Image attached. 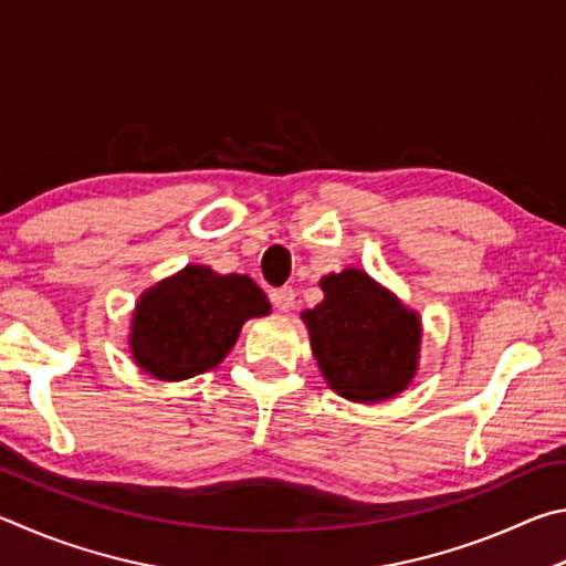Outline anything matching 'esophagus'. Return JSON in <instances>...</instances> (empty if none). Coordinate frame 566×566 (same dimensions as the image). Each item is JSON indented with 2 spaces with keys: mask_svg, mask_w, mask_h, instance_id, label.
I'll return each instance as SVG.
<instances>
[{
  "mask_svg": "<svg viewBox=\"0 0 566 566\" xmlns=\"http://www.w3.org/2000/svg\"><path fill=\"white\" fill-rule=\"evenodd\" d=\"M268 298H271L275 311L285 313V311H291L293 305H295V291L291 289V285H283V289H273L271 293H268Z\"/></svg>",
  "mask_w": 566,
  "mask_h": 566,
  "instance_id": "esophagus-1",
  "label": "esophagus"
}]
</instances>
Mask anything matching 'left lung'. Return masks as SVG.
Returning <instances> with one entry per match:
<instances>
[{"label":"left lung","mask_w":566,"mask_h":566,"mask_svg":"<svg viewBox=\"0 0 566 566\" xmlns=\"http://www.w3.org/2000/svg\"><path fill=\"white\" fill-rule=\"evenodd\" d=\"M321 289L325 298L301 318L325 382L365 405L400 395L418 373L420 315L358 268L325 275Z\"/></svg>","instance_id":"8db88e82"}]
</instances>
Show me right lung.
<instances>
[{
    "mask_svg": "<svg viewBox=\"0 0 566 566\" xmlns=\"http://www.w3.org/2000/svg\"><path fill=\"white\" fill-rule=\"evenodd\" d=\"M268 313L271 303L248 275L186 265L138 298L128 348L138 368L156 380L178 382L216 368L243 323Z\"/></svg>",
    "mask_w": 566,
    "mask_h": 566,
    "instance_id": "add662e5",
    "label": "right lung"
}]
</instances>
